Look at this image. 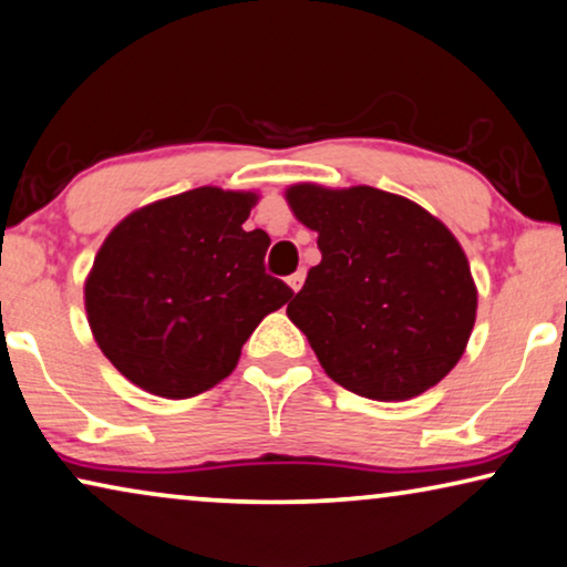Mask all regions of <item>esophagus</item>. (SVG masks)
Here are the masks:
<instances>
[{
	"label": "esophagus",
	"mask_w": 567,
	"mask_h": 567,
	"mask_svg": "<svg viewBox=\"0 0 567 567\" xmlns=\"http://www.w3.org/2000/svg\"><path fill=\"white\" fill-rule=\"evenodd\" d=\"M302 280H306V272H302V269H298V272L287 277V285H290V290H292V292H298L300 287H302Z\"/></svg>",
	"instance_id": "obj_1"
}]
</instances>
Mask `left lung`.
Masks as SVG:
<instances>
[{
  "instance_id": "left-lung-1",
  "label": "left lung",
  "mask_w": 567,
  "mask_h": 567,
  "mask_svg": "<svg viewBox=\"0 0 567 567\" xmlns=\"http://www.w3.org/2000/svg\"><path fill=\"white\" fill-rule=\"evenodd\" d=\"M285 197L321 249L287 316L326 374L372 401H405L436 385L465 352L477 310L450 228L364 185H295Z\"/></svg>"
}]
</instances>
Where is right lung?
Instances as JSON below:
<instances>
[{
    "label": "right lung",
    "instance_id": "1",
    "mask_svg": "<svg viewBox=\"0 0 567 567\" xmlns=\"http://www.w3.org/2000/svg\"><path fill=\"white\" fill-rule=\"evenodd\" d=\"M254 193L197 187L117 223L84 285L102 354L133 385L193 398L234 372L261 318L292 290L265 272L269 236L244 230Z\"/></svg>",
    "mask_w": 567,
    "mask_h": 567
}]
</instances>
